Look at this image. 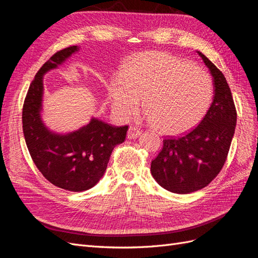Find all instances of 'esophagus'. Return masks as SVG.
<instances>
[{
    "label": "esophagus",
    "mask_w": 258,
    "mask_h": 258,
    "mask_svg": "<svg viewBox=\"0 0 258 258\" xmlns=\"http://www.w3.org/2000/svg\"><path fill=\"white\" fill-rule=\"evenodd\" d=\"M141 134H142L141 130L136 128V127H134V126H131V127L129 128V130H128L127 138L130 139V140H131V139H137V138H139L140 136H141Z\"/></svg>",
    "instance_id": "esophagus-1"
}]
</instances>
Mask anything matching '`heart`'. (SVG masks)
Segmentation results:
<instances>
[{"label":"heart","instance_id":"heart-1","mask_svg":"<svg viewBox=\"0 0 258 258\" xmlns=\"http://www.w3.org/2000/svg\"><path fill=\"white\" fill-rule=\"evenodd\" d=\"M212 95V80L205 70L162 51L131 57L110 85L116 115L128 118L143 98L148 120L166 135H179L196 126L207 113Z\"/></svg>","mask_w":258,"mask_h":258}]
</instances>
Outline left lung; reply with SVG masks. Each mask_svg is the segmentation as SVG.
<instances>
[{"mask_svg": "<svg viewBox=\"0 0 258 258\" xmlns=\"http://www.w3.org/2000/svg\"><path fill=\"white\" fill-rule=\"evenodd\" d=\"M197 52L213 77V102L189 134L163 140L162 150L151 165L155 181L174 194L199 190L220 173L237 122L235 103L224 74L204 53Z\"/></svg>", "mask_w": 258, "mask_h": 258, "instance_id": "1", "label": "left lung"}]
</instances>
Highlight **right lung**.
Returning <instances> with one entry per match:
<instances>
[{"mask_svg": "<svg viewBox=\"0 0 258 258\" xmlns=\"http://www.w3.org/2000/svg\"><path fill=\"white\" fill-rule=\"evenodd\" d=\"M79 50L70 46L45 62L30 85L22 108L23 135L35 166L51 184L70 191L87 190L100 181L114 147L124 141L128 130V126L114 127L96 117L69 134L51 131L44 123L43 77Z\"/></svg>", "mask_w": 258, "mask_h": 258, "instance_id": "add662e5", "label": "right lung"}]
</instances>
